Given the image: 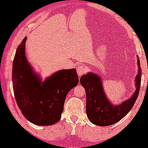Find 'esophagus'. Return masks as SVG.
I'll return each mask as SVG.
<instances>
[{
	"mask_svg": "<svg viewBox=\"0 0 148 148\" xmlns=\"http://www.w3.org/2000/svg\"><path fill=\"white\" fill-rule=\"evenodd\" d=\"M77 74H78L79 77H81L83 74H86V72L87 71V68H86L85 66L83 65H79L77 69Z\"/></svg>",
	"mask_w": 148,
	"mask_h": 148,
	"instance_id": "1",
	"label": "esophagus"
}]
</instances>
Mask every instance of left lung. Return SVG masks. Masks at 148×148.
<instances>
[{
  "label": "left lung",
  "instance_id": "left-lung-1",
  "mask_svg": "<svg viewBox=\"0 0 148 148\" xmlns=\"http://www.w3.org/2000/svg\"><path fill=\"white\" fill-rule=\"evenodd\" d=\"M138 72L135 79L136 90L130 98L117 105L107 99L99 76L92 72L82 76L80 83L86 91V114L91 122L99 126H109L119 122L130 111L138 97L141 83L142 71L138 59Z\"/></svg>",
  "mask_w": 148,
  "mask_h": 148
}]
</instances>
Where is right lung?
Masks as SVG:
<instances>
[{
	"mask_svg": "<svg viewBox=\"0 0 148 148\" xmlns=\"http://www.w3.org/2000/svg\"><path fill=\"white\" fill-rule=\"evenodd\" d=\"M25 37L17 48L12 80L15 98L22 114L31 123L51 125L59 121L68 92L79 82L75 69H62L42 82L25 54Z\"/></svg>",
	"mask_w": 148,
	"mask_h": 148,
	"instance_id": "1",
	"label": "right lung"
}]
</instances>
